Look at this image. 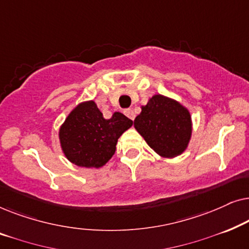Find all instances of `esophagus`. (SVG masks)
<instances>
[{
  "label": "esophagus",
  "instance_id": "1",
  "mask_svg": "<svg viewBox=\"0 0 249 249\" xmlns=\"http://www.w3.org/2000/svg\"><path fill=\"white\" fill-rule=\"evenodd\" d=\"M124 114L127 115V117H128L129 119H130V120H134L135 117H136L135 112L132 111V110H125V111H124Z\"/></svg>",
  "mask_w": 249,
  "mask_h": 249
}]
</instances>
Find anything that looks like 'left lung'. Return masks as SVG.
Listing matches in <instances>:
<instances>
[{
	"label": "left lung",
	"instance_id": "obj_1",
	"mask_svg": "<svg viewBox=\"0 0 249 249\" xmlns=\"http://www.w3.org/2000/svg\"><path fill=\"white\" fill-rule=\"evenodd\" d=\"M134 121V127L156 154L173 159L188 148L193 134L192 114L175 98L155 94Z\"/></svg>",
	"mask_w": 249,
	"mask_h": 249
}]
</instances>
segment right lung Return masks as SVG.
Masks as SVG:
<instances>
[{
	"instance_id": "add662e5",
	"label": "right lung",
	"mask_w": 249,
	"mask_h": 249,
	"mask_svg": "<svg viewBox=\"0 0 249 249\" xmlns=\"http://www.w3.org/2000/svg\"><path fill=\"white\" fill-rule=\"evenodd\" d=\"M132 124L120 112L105 119L95 101L81 102L71 110L59 129L61 149L72 164L100 169L110 161L118 139Z\"/></svg>"
}]
</instances>
